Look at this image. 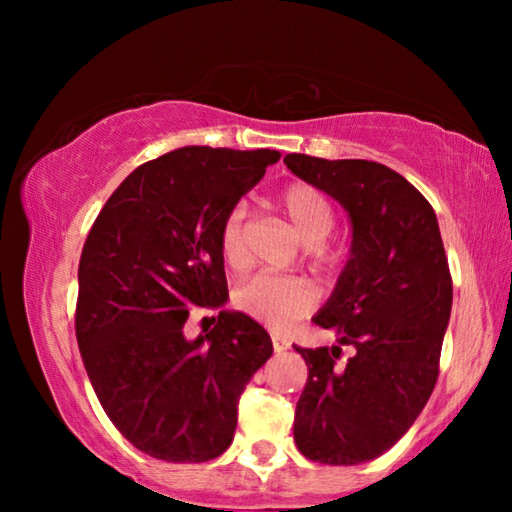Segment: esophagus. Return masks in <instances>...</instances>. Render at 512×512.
<instances>
[{
	"label": "esophagus",
	"mask_w": 512,
	"mask_h": 512,
	"mask_svg": "<svg viewBox=\"0 0 512 512\" xmlns=\"http://www.w3.org/2000/svg\"><path fill=\"white\" fill-rule=\"evenodd\" d=\"M273 350H275L277 354L284 352V350H289V341L282 339L280 334H275V336H273Z\"/></svg>",
	"instance_id": "1"
}]
</instances>
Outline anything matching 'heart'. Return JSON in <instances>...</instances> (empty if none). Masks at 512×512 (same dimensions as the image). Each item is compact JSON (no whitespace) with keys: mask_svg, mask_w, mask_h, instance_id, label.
I'll return each mask as SVG.
<instances>
[{"mask_svg":"<svg viewBox=\"0 0 512 512\" xmlns=\"http://www.w3.org/2000/svg\"><path fill=\"white\" fill-rule=\"evenodd\" d=\"M277 207L305 246H323L336 225V212L323 192L307 183H293L277 196ZM223 262L235 271L248 266L246 205L237 203L225 214L219 232ZM235 305L257 323L271 329H289L316 305V291L307 280L273 273L253 275L235 291Z\"/></svg>","mask_w":512,"mask_h":512,"instance_id":"obj_1","label":"heart"}]
</instances>
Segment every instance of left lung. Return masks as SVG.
<instances>
[{
  "mask_svg": "<svg viewBox=\"0 0 512 512\" xmlns=\"http://www.w3.org/2000/svg\"><path fill=\"white\" fill-rule=\"evenodd\" d=\"M284 164L339 201L352 223L350 259L314 316L339 343L296 345L309 377L293 438L311 461L359 465L411 429L436 386L452 275L436 212L397 171L302 153H289ZM341 344L355 350L343 364Z\"/></svg>",
  "mask_w": 512,
  "mask_h": 512,
  "instance_id": "1",
  "label": "left lung"
}]
</instances>
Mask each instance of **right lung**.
<instances>
[{"label": "right lung", "instance_id": "obj_1", "mask_svg": "<svg viewBox=\"0 0 512 512\" xmlns=\"http://www.w3.org/2000/svg\"><path fill=\"white\" fill-rule=\"evenodd\" d=\"M280 151L183 146L137 167L103 205L79 264L76 341L94 393L140 452L203 463L230 447L237 404L273 354L266 329L223 309L221 223ZM194 306L221 308L189 342Z\"/></svg>", "mask_w": 512, "mask_h": 512}]
</instances>
